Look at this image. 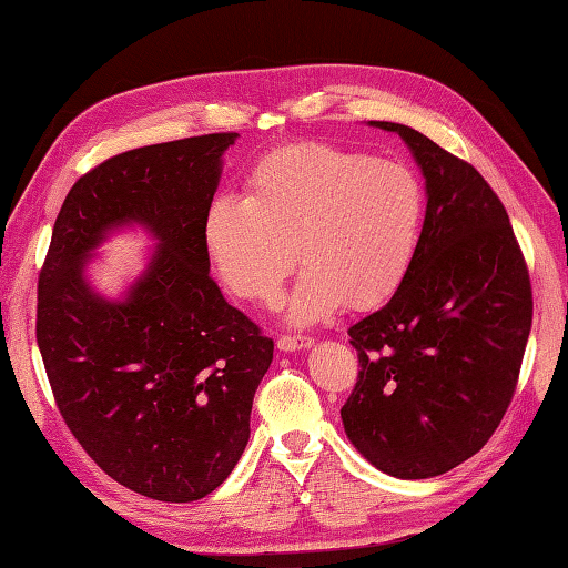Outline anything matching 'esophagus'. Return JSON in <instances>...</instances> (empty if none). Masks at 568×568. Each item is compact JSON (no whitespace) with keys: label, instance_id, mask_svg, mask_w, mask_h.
<instances>
[{"label":"esophagus","instance_id":"1","mask_svg":"<svg viewBox=\"0 0 568 568\" xmlns=\"http://www.w3.org/2000/svg\"><path fill=\"white\" fill-rule=\"evenodd\" d=\"M312 344H315V339H310V336H281V339H277V348H281V352H297V348H310Z\"/></svg>","mask_w":568,"mask_h":568}]
</instances>
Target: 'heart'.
<instances>
[{
  "label": "heart",
  "mask_w": 568,
  "mask_h": 568,
  "mask_svg": "<svg viewBox=\"0 0 568 568\" xmlns=\"http://www.w3.org/2000/svg\"><path fill=\"white\" fill-rule=\"evenodd\" d=\"M422 220L425 187L409 165L303 141L253 165L246 195H216L202 236L224 285L246 303H275L303 263L287 317L312 324L342 303L388 297L413 265Z\"/></svg>",
  "instance_id": "b5f03b06"
}]
</instances>
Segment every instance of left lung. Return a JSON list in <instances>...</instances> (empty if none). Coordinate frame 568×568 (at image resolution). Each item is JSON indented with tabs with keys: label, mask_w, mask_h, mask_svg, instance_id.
I'll return each mask as SVG.
<instances>
[{
	"label": "left lung",
	"mask_w": 568,
	"mask_h": 568,
	"mask_svg": "<svg viewBox=\"0 0 568 568\" xmlns=\"http://www.w3.org/2000/svg\"><path fill=\"white\" fill-rule=\"evenodd\" d=\"M371 124L413 151L427 212L395 295L348 329L361 371L342 419L383 474L432 478L498 429L532 329V285L508 212L474 165L405 124Z\"/></svg>",
	"instance_id": "8db88e82"
}]
</instances>
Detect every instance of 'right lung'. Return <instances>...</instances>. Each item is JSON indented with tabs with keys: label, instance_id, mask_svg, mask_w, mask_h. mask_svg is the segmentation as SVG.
Listing matches in <instances>:
<instances>
[{
	"label": "right lung",
	"instance_id": "obj_1",
	"mask_svg": "<svg viewBox=\"0 0 568 568\" xmlns=\"http://www.w3.org/2000/svg\"><path fill=\"white\" fill-rule=\"evenodd\" d=\"M239 134L119 153L70 187L39 275V342L55 405L116 484L163 503L222 486L246 449L273 339L210 277L202 224ZM160 239L124 301L94 294L81 265L114 225Z\"/></svg>",
	"mask_w": 568,
	"mask_h": 568
}]
</instances>
